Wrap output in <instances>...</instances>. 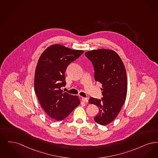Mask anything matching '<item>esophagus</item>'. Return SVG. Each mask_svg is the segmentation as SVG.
Returning <instances> with one entry per match:
<instances>
[{
  "label": "esophagus",
  "mask_w": 158,
  "mask_h": 158,
  "mask_svg": "<svg viewBox=\"0 0 158 158\" xmlns=\"http://www.w3.org/2000/svg\"><path fill=\"white\" fill-rule=\"evenodd\" d=\"M82 102L84 103H87L88 102V98H85V97H82L81 98Z\"/></svg>",
  "instance_id": "esophagus-1"
}]
</instances>
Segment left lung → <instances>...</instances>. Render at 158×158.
Wrapping results in <instances>:
<instances>
[{"instance_id":"8db88e82","label":"left lung","mask_w":158,"mask_h":158,"mask_svg":"<svg viewBox=\"0 0 158 158\" xmlns=\"http://www.w3.org/2000/svg\"><path fill=\"white\" fill-rule=\"evenodd\" d=\"M85 55L93 63L95 81L102 84L103 91L101 100L91 98L89 103L98 107L95 122L105 126L116 118L125 102L127 91L126 69L119 55L111 49L92 50Z\"/></svg>"}]
</instances>
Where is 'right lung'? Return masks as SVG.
<instances>
[{
  "label": "right lung",
  "mask_w": 158,
  "mask_h": 158,
  "mask_svg": "<svg viewBox=\"0 0 158 158\" xmlns=\"http://www.w3.org/2000/svg\"><path fill=\"white\" fill-rule=\"evenodd\" d=\"M84 52L60 44L49 46L42 54L35 69V92L42 109L53 120H64L77 107L78 97L64 92L68 65Z\"/></svg>",
  "instance_id": "add662e5"
}]
</instances>
